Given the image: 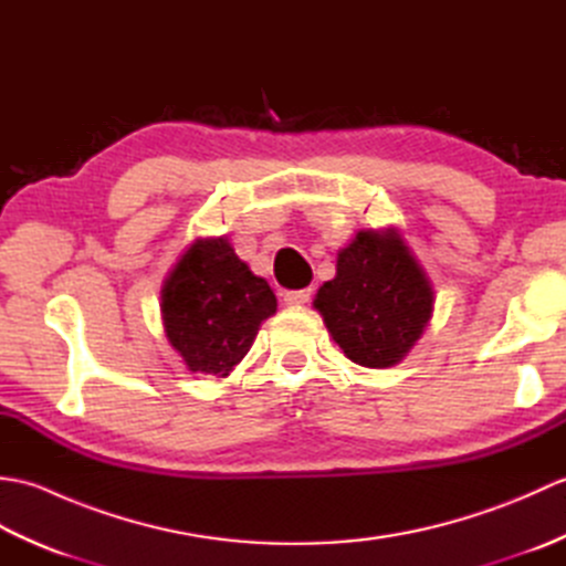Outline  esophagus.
I'll use <instances>...</instances> for the list:
<instances>
[{"mask_svg":"<svg viewBox=\"0 0 566 566\" xmlns=\"http://www.w3.org/2000/svg\"><path fill=\"white\" fill-rule=\"evenodd\" d=\"M282 298H284L286 306H302V304H306L308 298H311V290H292V292H284Z\"/></svg>","mask_w":566,"mask_h":566,"instance_id":"esophagus-1","label":"esophagus"}]
</instances>
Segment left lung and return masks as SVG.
<instances>
[{
  "instance_id": "1",
  "label": "left lung",
  "mask_w": 566,
  "mask_h": 566,
  "mask_svg": "<svg viewBox=\"0 0 566 566\" xmlns=\"http://www.w3.org/2000/svg\"><path fill=\"white\" fill-rule=\"evenodd\" d=\"M432 304L430 276L396 228L357 231L314 298L345 357L371 369L399 365L411 353Z\"/></svg>"
}]
</instances>
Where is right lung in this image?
<instances>
[{"label":"right lung","instance_id":"right-lung-1","mask_svg":"<svg viewBox=\"0 0 566 566\" xmlns=\"http://www.w3.org/2000/svg\"><path fill=\"white\" fill-rule=\"evenodd\" d=\"M270 284L250 272L228 238H197L160 290L163 328L189 371L228 377L274 316Z\"/></svg>","mask_w":566,"mask_h":566}]
</instances>
